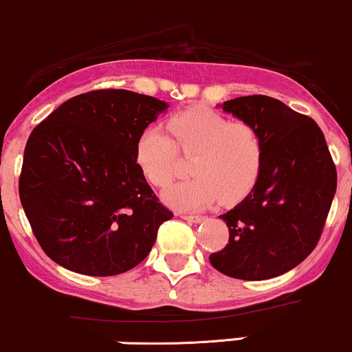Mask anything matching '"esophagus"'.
Segmentation results:
<instances>
[{
	"mask_svg": "<svg viewBox=\"0 0 352 352\" xmlns=\"http://www.w3.org/2000/svg\"><path fill=\"white\" fill-rule=\"evenodd\" d=\"M180 217H182L184 220H188V222L192 223H200L202 220H206V217L204 215H188V214H180Z\"/></svg>",
	"mask_w": 352,
	"mask_h": 352,
	"instance_id": "esophagus-1",
	"label": "esophagus"
}]
</instances>
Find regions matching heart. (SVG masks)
I'll return each mask as SVG.
<instances>
[{"mask_svg": "<svg viewBox=\"0 0 352 352\" xmlns=\"http://www.w3.org/2000/svg\"><path fill=\"white\" fill-rule=\"evenodd\" d=\"M168 135L152 125L138 135L135 160L155 187L172 182L179 165V150L194 157V179L164 190L162 200L177 210H200L217 200L234 204L256 187L264 168L262 135L245 122H232L210 108L194 107L168 118Z\"/></svg>", "mask_w": 352, "mask_h": 352, "instance_id": "b5f03b06", "label": "heart"}]
</instances>
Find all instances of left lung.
I'll use <instances>...</instances> for the list:
<instances>
[{
    "label": "left lung",
    "instance_id": "obj_1",
    "mask_svg": "<svg viewBox=\"0 0 352 352\" xmlns=\"http://www.w3.org/2000/svg\"><path fill=\"white\" fill-rule=\"evenodd\" d=\"M262 135L264 168L256 187L227 214L229 244L210 256L219 272L265 280L299 265L318 244L338 175L322 130L312 118L265 95L219 105Z\"/></svg>",
    "mask_w": 352,
    "mask_h": 352
}]
</instances>
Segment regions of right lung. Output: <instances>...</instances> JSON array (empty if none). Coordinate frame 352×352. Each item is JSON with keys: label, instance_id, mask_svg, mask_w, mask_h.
<instances>
[{"label": "right lung", "instance_id": "1", "mask_svg": "<svg viewBox=\"0 0 352 352\" xmlns=\"http://www.w3.org/2000/svg\"><path fill=\"white\" fill-rule=\"evenodd\" d=\"M168 103L130 90H96L61 103L30 135L19 200L34 237L61 267L126 272L148 256L162 222L135 160V144Z\"/></svg>", "mask_w": 352, "mask_h": 352}]
</instances>
